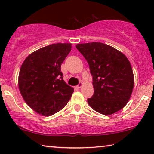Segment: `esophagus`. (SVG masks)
<instances>
[{
    "label": "esophagus",
    "mask_w": 154,
    "mask_h": 154,
    "mask_svg": "<svg viewBox=\"0 0 154 154\" xmlns=\"http://www.w3.org/2000/svg\"><path fill=\"white\" fill-rule=\"evenodd\" d=\"M82 86H83V83H79V85H78L77 86V88H81Z\"/></svg>",
    "instance_id": "1"
}]
</instances>
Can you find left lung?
Masks as SVG:
<instances>
[{
    "label": "left lung",
    "mask_w": 154,
    "mask_h": 154,
    "mask_svg": "<svg viewBox=\"0 0 154 154\" xmlns=\"http://www.w3.org/2000/svg\"><path fill=\"white\" fill-rule=\"evenodd\" d=\"M92 76L94 92L88 98L94 110L111 115L128 102L134 87V75L126 56L118 49L99 42L77 44Z\"/></svg>",
    "instance_id": "1"
}]
</instances>
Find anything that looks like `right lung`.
<instances>
[{
  "mask_svg": "<svg viewBox=\"0 0 154 154\" xmlns=\"http://www.w3.org/2000/svg\"><path fill=\"white\" fill-rule=\"evenodd\" d=\"M71 43H56L30 54L20 68L18 85L23 98L38 114L49 116L63 109L74 92L63 80L61 64Z\"/></svg>",
  "mask_w": 154,
  "mask_h": 154,
  "instance_id": "add662e5",
  "label": "right lung"
}]
</instances>
